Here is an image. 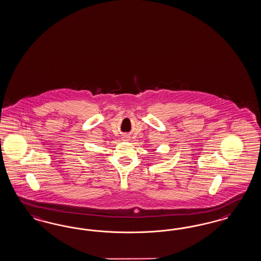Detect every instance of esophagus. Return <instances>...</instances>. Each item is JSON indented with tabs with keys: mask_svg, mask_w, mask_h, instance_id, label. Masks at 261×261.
I'll use <instances>...</instances> for the list:
<instances>
[{
	"mask_svg": "<svg viewBox=\"0 0 261 261\" xmlns=\"http://www.w3.org/2000/svg\"><path fill=\"white\" fill-rule=\"evenodd\" d=\"M126 138H127V137H124V139H126Z\"/></svg>",
	"mask_w": 261,
	"mask_h": 261,
	"instance_id": "esophagus-1",
	"label": "esophagus"
}]
</instances>
